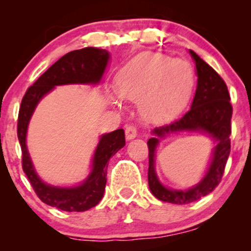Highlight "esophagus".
Segmentation results:
<instances>
[{
  "label": "esophagus",
  "instance_id": "1",
  "mask_svg": "<svg viewBox=\"0 0 251 251\" xmlns=\"http://www.w3.org/2000/svg\"><path fill=\"white\" fill-rule=\"evenodd\" d=\"M125 134L127 139H133V138L137 137V127L132 124H128L125 127Z\"/></svg>",
  "mask_w": 251,
  "mask_h": 251
}]
</instances>
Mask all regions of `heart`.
Instances as JSON below:
<instances>
[{
  "instance_id": "1",
  "label": "heart",
  "mask_w": 251,
  "mask_h": 251,
  "mask_svg": "<svg viewBox=\"0 0 251 251\" xmlns=\"http://www.w3.org/2000/svg\"><path fill=\"white\" fill-rule=\"evenodd\" d=\"M195 87V73L183 60L160 53L133 57L117 76L116 91L122 99L138 100L143 114L166 120L179 113Z\"/></svg>"
}]
</instances>
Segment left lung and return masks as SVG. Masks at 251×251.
I'll return each instance as SVG.
<instances>
[{"instance_id":"8db88e82","label":"left lung","mask_w":251,"mask_h":251,"mask_svg":"<svg viewBox=\"0 0 251 251\" xmlns=\"http://www.w3.org/2000/svg\"><path fill=\"white\" fill-rule=\"evenodd\" d=\"M197 68V88L191 108L171 124L155 127V137L149 139V186L154 197L174 204H189L201 200L217 188L223 177L226 160L230 154V134H231L232 106L227 87L220 74L195 51L190 50ZM178 130H203L218 142L214 158L208 174L195 188L186 192L166 189L159 183L154 172V152L159 137Z\"/></svg>"}]
</instances>
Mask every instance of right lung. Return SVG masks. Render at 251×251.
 I'll return each mask as SVG.
<instances>
[{"label":"right lung","mask_w":251,"mask_h":251,"mask_svg":"<svg viewBox=\"0 0 251 251\" xmlns=\"http://www.w3.org/2000/svg\"><path fill=\"white\" fill-rule=\"evenodd\" d=\"M107 50L87 47L67 53L51 65L22 98L17 118V138L22 151V169L43 203L63 211H86L101 201L106 186L108 160L125 145V132L116 129L102 135L96 150L93 170L83 184L76 188H55L42 183L33 168L25 146V133L29 119L40 99L54 88L66 83H97L101 79L107 65Z\"/></svg>","instance_id":"right-lung-1"}]
</instances>
